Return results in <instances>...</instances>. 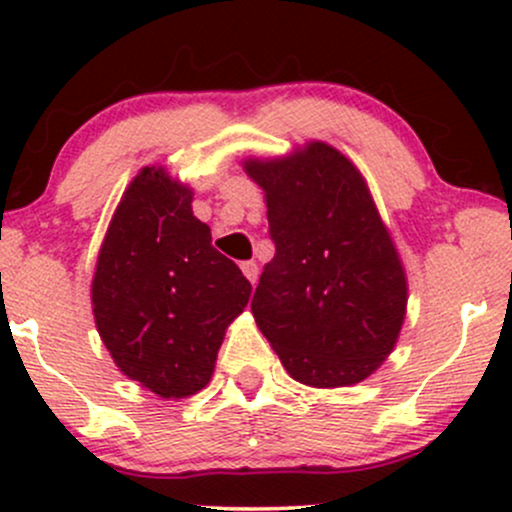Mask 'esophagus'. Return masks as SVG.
Returning <instances> with one entry per match:
<instances>
[{
	"label": "esophagus",
	"instance_id": "esophagus-1",
	"mask_svg": "<svg viewBox=\"0 0 512 512\" xmlns=\"http://www.w3.org/2000/svg\"><path fill=\"white\" fill-rule=\"evenodd\" d=\"M240 269H243V274L248 276L250 284L255 286L257 284V276H260V267H257L255 262H243V264H240Z\"/></svg>",
	"mask_w": 512,
	"mask_h": 512
}]
</instances>
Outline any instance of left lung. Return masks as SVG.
Masks as SVG:
<instances>
[{
	"label": "left lung",
	"instance_id": "left-lung-1",
	"mask_svg": "<svg viewBox=\"0 0 512 512\" xmlns=\"http://www.w3.org/2000/svg\"><path fill=\"white\" fill-rule=\"evenodd\" d=\"M245 173L267 197L276 248L252 296L257 327L298 383H361L395 349L407 313V276L366 180L325 142L250 158Z\"/></svg>",
	"mask_w": 512,
	"mask_h": 512
}]
</instances>
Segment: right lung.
I'll use <instances>...</instances> for the list:
<instances>
[{
  "label": "right lung",
  "mask_w": 512,
  "mask_h": 512,
  "mask_svg": "<svg viewBox=\"0 0 512 512\" xmlns=\"http://www.w3.org/2000/svg\"><path fill=\"white\" fill-rule=\"evenodd\" d=\"M250 293L192 214L190 187L156 166L129 182L91 286L98 334L127 378L163 399L195 395Z\"/></svg>",
  "instance_id": "1"
}]
</instances>
